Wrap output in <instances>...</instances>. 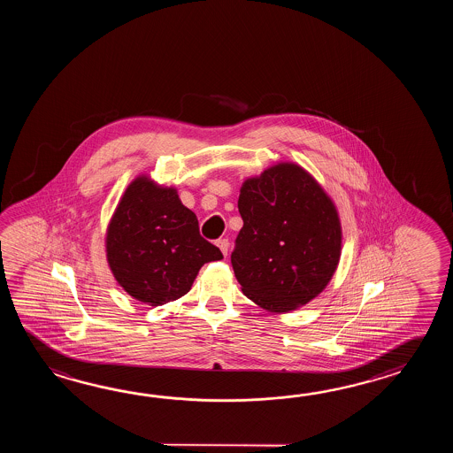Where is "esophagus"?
<instances>
[{
  "label": "esophagus",
  "instance_id": "esophagus-1",
  "mask_svg": "<svg viewBox=\"0 0 453 453\" xmlns=\"http://www.w3.org/2000/svg\"><path fill=\"white\" fill-rule=\"evenodd\" d=\"M217 246L222 250L223 256H226L228 250H230V241L226 240V238H223V240L217 241Z\"/></svg>",
  "mask_w": 453,
  "mask_h": 453
}]
</instances>
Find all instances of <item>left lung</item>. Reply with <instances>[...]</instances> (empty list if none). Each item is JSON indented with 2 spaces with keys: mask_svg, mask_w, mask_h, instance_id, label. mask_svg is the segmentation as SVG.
<instances>
[{
  "mask_svg": "<svg viewBox=\"0 0 453 453\" xmlns=\"http://www.w3.org/2000/svg\"><path fill=\"white\" fill-rule=\"evenodd\" d=\"M238 209L231 265L242 293L270 312L316 298L342 250L337 209L318 181L299 165L270 166L242 183Z\"/></svg>",
  "mask_w": 453,
  "mask_h": 453,
  "instance_id": "1",
  "label": "left lung"
}]
</instances>
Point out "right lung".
Listing matches in <instances>:
<instances>
[{
	"label": "right lung",
	"mask_w": 453,
	"mask_h": 453,
	"mask_svg": "<svg viewBox=\"0 0 453 453\" xmlns=\"http://www.w3.org/2000/svg\"><path fill=\"white\" fill-rule=\"evenodd\" d=\"M105 242L116 281L150 306L181 298L203 264L223 259L220 250L201 236L196 213L184 207L176 189L147 176L127 186Z\"/></svg>",
	"instance_id": "obj_1"
}]
</instances>
